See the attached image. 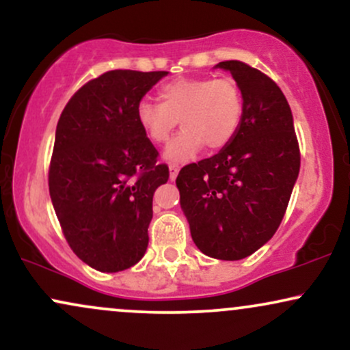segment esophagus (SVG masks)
Masks as SVG:
<instances>
[{"label":"esophagus","mask_w":350,"mask_h":350,"mask_svg":"<svg viewBox=\"0 0 350 350\" xmlns=\"http://www.w3.org/2000/svg\"><path fill=\"white\" fill-rule=\"evenodd\" d=\"M178 174H179V166H178V164H171V166H170V178H171V180H174L176 178H178Z\"/></svg>","instance_id":"1"}]
</instances>
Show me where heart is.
<instances>
[{
  "instance_id": "obj_1",
  "label": "heart",
  "mask_w": 350,
  "mask_h": 350,
  "mask_svg": "<svg viewBox=\"0 0 350 350\" xmlns=\"http://www.w3.org/2000/svg\"><path fill=\"white\" fill-rule=\"evenodd\" d=\"M159 102L142 100L136 118L148 139L166 143L180 122L183 131L164 148L170 163H186L204 146L220 150L235 138L243 118V97L232 79H174L161 85Z\"/></svg>"
}]
</instances>
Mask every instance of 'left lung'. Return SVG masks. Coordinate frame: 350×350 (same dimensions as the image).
<instances>
[{"label": "left lung", "instance_id": "left-lung-1", "mask_svg": "<svg viewBox=\"0 0 350 350\" xmlns=\"http://www.w3.org/2000/svg\"><path fill=\"white\" fill-rule=\"evenodd\" d=\"M243 97L235 138L179 171L180 208L194 243L217 260H242L275 235L299 174L291 108L280 87L240 60L219 62Z\"/></svg>", "mask_w": 350, "mask_h": 350}]
</instances>
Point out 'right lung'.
<instances>
[{
    "mask_svg": "<svg viewBox=\"0 0 350 350\" xmlns=\"http://www.w3.org/2000/svg\"><path fill=\"white\" fill-rule=\"evenodd\" d=\"M167 72L110 70L69 100L49 167L52 206L66 240L88 267L123 271L143 258L152 196L170 179L136 107Z\"/></svg>",
    "mask_w": 350,
    "mask_h": 350,
    "instance_id": "right-lung-1",
    "label": "right lung"
}]
</instances>
